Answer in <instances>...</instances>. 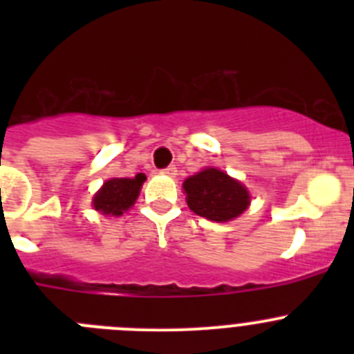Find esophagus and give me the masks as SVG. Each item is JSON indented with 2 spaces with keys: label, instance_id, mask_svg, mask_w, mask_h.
Returning <instances> with one entry per match:
<instances>
[{
  "label": "esophagus",
  "instance_id": "34e87169",
  "mask_svg": "<svg viewBox=\"0 0 354 354\" xmlns=\"http://www.w3.org/2000/svg\"><path fill=\"white\" fill-rule=\"evenodd\" d=\"M162 174L168 175V177H175V175H177V168L168 167V168H165V170H162Z\"/></svg>",
  "mask_w": 354,
  "mask_h": 354
}]
</instances>
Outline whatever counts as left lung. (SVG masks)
<instances>
[{
  "label": "left lung",
  "instance_id": "left-lung-1",
  "mask_svg": "<svg viewBox=\"0 0 354 354\" xmlns=\"http://www.w3.org/2000/svg\"><path fill=\"white\" fill-rule=\"evenodd\" d=\"M183 186L189 209L211 221L234 220L250 204L246 187L216 168L198 171Z\"/></svg>",
  "mask_w": 354,
  "mask_h": 354
}]
</instances>
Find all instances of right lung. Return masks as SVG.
<instances>
[{
  "mask_svg": "<svg viewBox=\"0 0 354 354\" xmlns=\"http://www.w3.org/2000/svg\"><path fill=\"white\" fill-rule=\"evenodd\" d=\"M147 177L143 174H136L133 179H109L104 186L93 196V207L102 214L120 216L124 211L136 202L140 195V187Z\"/></svg>",
  "mask_w": 354,
  "mask_h": 354,
  "instance_id": "add662e5",
  "label": "right lung"
}]
</instances>
